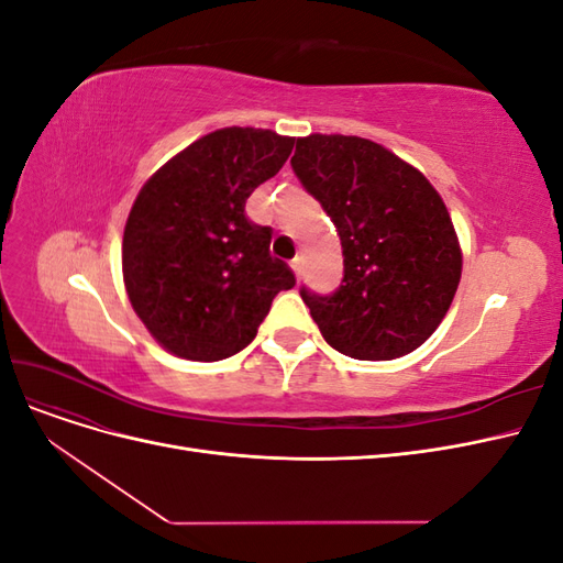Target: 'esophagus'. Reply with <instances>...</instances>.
I'll use <instances>...</instances> for the list:
<instances>
[{"mask_svg": "<svg viewBox=\"0 0 563 563\" xmlns=\"http://www.w3.org/2000/svg\"><path fill=\"white\" fill-rule=\"evenodd\" d=\"M291 269H294L296 279H300V275H302V258H296V261L291 263Z\"/></svg>", "mask_w": 563, "mask_h": 563, "instance_id": "esophagus-1", "label": "esophagus"}]
</instances>
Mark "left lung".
Returning a JSON list of instances; mask_svg holds the SVG:
<instances>
[{
  "label": "left lung",
  "mask_w": 563,
  "mask_h": 563,
  "mask_svg": "<svg viewBox=\"0 0 563 563\" xmlns=\"http://www.w3.org/2000/svg\"><path fill=\"white\" fill-rule=\"evenodd\" d=\"M291 166L343 244L338 291H300L323 340L364 362L418 350L446 317L463 275L444 199L416 166L360 135H305Z\"/></svg>",
  "instance_id": "8db88e82"
}]
</instances>
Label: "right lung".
<instances>
[{
    "label": "right lung",
    "instance_id": "right-lung-1",
    "mask_svg": "<svg viewBox=\"0 0 563 563\" xmlns=\"http://www.w3.org/2000/svg\"><path fill=\"white\" fill-rule=\"evenodd\" d=\"M296 139L269 129H218L150 176L126 218L124 286L150 335L190 362H218L258 333L294 272L269 255L272 230L246 199L279 174Z\"/></svg>",
    "mask_w": 563,
    "mask_h": 563
}]
</instances>
